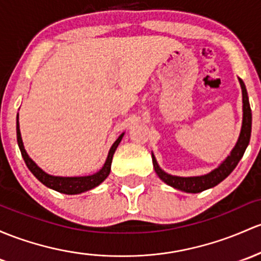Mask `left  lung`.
Wrapping results in <instances>:
<instances>
[{
  "label": "left lung",
  "mask_w": 261,
  "mask_h": 261,
  "mask_svg": "<svg viewBox=\"0 0 261 261\" xmlns=\"http://www.w3.org/2000/svg\"><path fill=\"white\" fill-rule=\"evenodd\" d=\"M238 80H239L240 87H242L243 94V122L239 138H238L237 143H235L230 154L217 168H214L212 172L206 173V174L197 176H179L168 174L167 172H164L159 167L158 162H156L155 156H154L152 152L154 170H155L156 175L165 184L186 193H200L203 190L210 189V188L218 186L220 181H223L235 169V167H237L240 159L243 158L244 153H245V149L248 147L249 142H250L251 136V109L250 105H249L248 92H246L245 85H244L243 81L240 78H238Z\"/></svg>",
  "instance_id": "1"
}]
</instances>
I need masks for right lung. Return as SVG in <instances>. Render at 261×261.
Here are the masks:
<instances>
[{
  "mask_svg": "<svg viewBox=\"0 0 261 261\" xmlns=\"http://www.w3.org/2000/svg\"><path fill=\"white\" fill-rule=\"evenodd\" d=\"M16 130H17V143L19 150H21L22 156H23V161L26 163L27 168L31 170L33 175L41 181L43 186H46L49 189L56 190V192L63 193V194L68 195H74V194H81V193H85L87 190H91L93 188L99 186L102 181H105L107 179V176L111 173V165H112V159H113V154L116 152L117 147L119 145L120 141H122L124 133H122L117 138V141L113 143V145L109 149L107 159H106L103 167L98 170L97 173L91 175H85V176H58V175H51L48 173L44 172L43 169H41L32 159L30 158V155L27 154L26 149H24L23 142H22L21 137V130H19V122H18V114H17V122H16Z\"/></svg>",
  "mask_w": 261,
  "mask_h": 261,
  "instance_id": "obj_1",
  "label": "right lung"
}]
</instances>
